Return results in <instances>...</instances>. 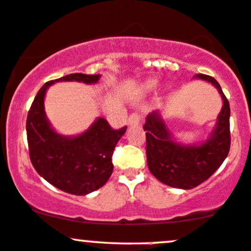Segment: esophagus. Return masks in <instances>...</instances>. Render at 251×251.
<instances>
[{
	"label": "esophagus",
	"instance_id": "esophagus-1",
	"mask_svg": "<svg viewBox=\"0 0 251 251\" xmlns=\"http://www.w3.org/2000/svg\"><path fill=\"white\" fill-rule=\"evenodd\" d=\"M140 119H142V115H140L138 112L132 113L130 117H128V125L138 126L140 123Z\"/></svg>",
	"mask_w": 251,
	"mask_h": 251
}]
</instances>
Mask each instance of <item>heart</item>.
Masks as SVG:
<instances>
[{"label": "heart", "instance_id": "obj_1", "mask_svg": "<svg viewBox=\"0 0 251 251\" xmlns=\"http://www.w3.org/2000/svg\"><path fill=\"white\" fill-rule=\"evenodd\" d=\"M157 84V81H149L148 84H147V88L148 89H152V88H155Z\"/></svg>", "mask_w": 251, "mask_h": 251}]
</instances>
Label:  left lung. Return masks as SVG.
<instances>
[{
    "mask_svg": "<svg viewBox=\"0 0 251 251\" xmlns=\"http://www.w3.org/2000/svg\"><path fill=\"white\" fill-rule=\"evenodd\" d=\"M197 78L210 82L218 89L223 99V108L210 138L200 145H184L175 142L158 111L147 117V159L149 170L167 186L192 189L222 166L230 151V104L222 87L213 77L198 74Z\"/></svg>",
    "mask_w": 251,
    "mask_h": 251,
    "instance_id": "8db88e82",
    "label": "left lung"
}]
</instances>
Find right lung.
<instances>
[{
  "instance_id": "right-lung-1",
  "label": "right lung",
  "mask_w": 251,
  "mask_h": 251,
  "mask_svg": "<svg viewBox=\"0 0 251 251\" xmlns=\"http://www.w3.org/2000/svg\"><path fill=\"white\" fill-rule=\"evenodd\" d=\"M100 75L70 74L46 82L34 98L26 121L29 158L41 177L63 192L85 195L101 188L113 172L115 145L126 132L114 130L108 121L98 118L92 126L76 137L57 133L50 125L44 98L51 84L60 81L96 83Z\"/></svg>"
}]
</instances>
